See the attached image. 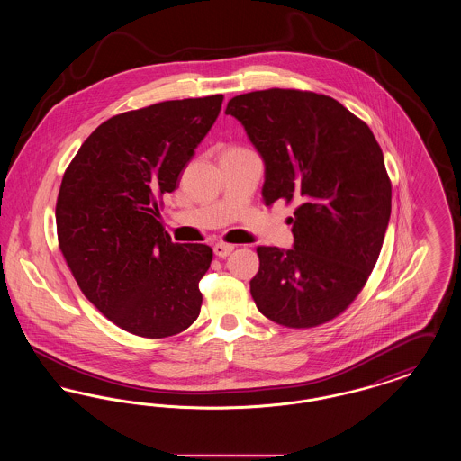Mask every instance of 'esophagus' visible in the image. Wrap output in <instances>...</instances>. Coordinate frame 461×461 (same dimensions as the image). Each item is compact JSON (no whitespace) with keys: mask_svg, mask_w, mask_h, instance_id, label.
Returning <instances> with one entry per match:
<instances>
[{"mask_svg":"<svg viewBox=\"0 0 461 461\" xmlns=\"http://www.w3.org/2000/svg\"><path fill=\"white\" fill-rule=\"evenodd\" d=\"M233 245L231 243H224V241H220V243H216L214 245V254L218 256V258H226V256H230L231 252H233Z\"/></svg>","mask_w":461,"mask_h":461,"instance_id":"esophagus-1","label":"esophagus"}]
</instances>
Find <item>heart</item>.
Wrapping results in <instances>:
<instances>
[{
	"mask_svg": "<svg viewBox=\"0 0 461 461\" xmlns=\"http://www.w3.org/2000/svg\"><path fill=\"white\" fill-rule=\"evenodd\" d=\"M230 152H245V150H239V149H233V150H230Z\"/></svg>",
	"mask_w": 461,
	"mask_h": 461,
	"instance_id": "obj_1",
	"label": "heart"
}]
</instances>
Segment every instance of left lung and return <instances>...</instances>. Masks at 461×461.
<instances>
[{"mask_svg":"<svg viewBox=\"0 0 461 461\" xmlns=\"http://www.w3.org/2000/svg\"><path fill=\"white\" fill-rule=\"evenodd\" d=\"M263 157V200L294 202L292 249L258 247L250 294L266 318L309 329L339 316L366 284L393 188L372 130L337 100L264 89L228 102Z\"/></svg>","mask_w":461,"mask_h":461,"instance_id":"8db88e82","label":"left lung"}]
</instances>
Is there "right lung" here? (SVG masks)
<instances>
[{
	"label": "right lung",
	"mask_w": 461,
	"mask_h": 461,
	"mask_svg": "<svg viewBox=\"0 0 461 461\" xmlns=\"http://www.w3.org/2000/svg\"><path fill=\"white\" fill-rule=\"evenodd\" d=\"M222 95L160 102L110 117L67 167L57 198L59 245L89 303L130 333L162 339L200 314L203 243H175L160 197L220 115Z\"/></svg>",
	"instance_id": "add662e5"
}]
</instances>
